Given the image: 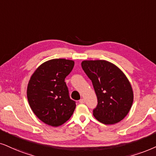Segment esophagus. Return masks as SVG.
<instances>
[{
  "mask_svg": "<svg viewBox=\"0 0 156 156\" xmlns=\"http://www.w3.org/2000/svg\"><path fill=\"white\" fill-rule=\"evenodd\" d=\"M79 102L80 104H84L85 103V99H84V98H81V99H80Z\"/></svg>",
  "mask_w": 156,
  "mask_h": 156,
  "instance_id": "1",
  "label": "esophagus"
}]
</instances>
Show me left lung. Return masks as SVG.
Returning a JSON list of instances; mask_svg holds the SVG:
<instances>
[{
	"instance_id": "left-lung-1",
	"label": "left lung",
	"mask_w": 156,
	"mask_h": 156,
	"mask_svg": "<svg viewBox=\"0 0 156 156\" xmlns=\"http://www.w3.org/2000/svg\"><path fill=\"white\" fill-rule=\"evenodd\" d=\"M81 66L91 80L97 96L94 117L105 125L119 122L127 115L133 103V88L127 76L106 60H83Z\"/></svg>"
}]
</instances>
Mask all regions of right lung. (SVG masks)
Returning <instances> with one entry per match:
<instances>
[{"label": "right lung", "mask_w": 156, "mask_h": 156, "mask_svg": "<svg viewBox=\"0 0 156 156\" xmlns=\"http://www.w3.org/2000/svg\"><path fill=\"white\" fill-rule=\"evenodd\" d=\"M74 64L71 60L52 59L40 65L31 76L27 90L29 106L46 125L58 127L73 114L76 104L70 98L65 78Z\"/></svg>", "instance_id": "obj_1"}]
</instances>
